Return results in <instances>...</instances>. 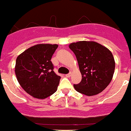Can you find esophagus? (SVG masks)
I'll return each mask as SVG.
<instances>
[{
    "label": "esophagus",
    "instance_id": "esophagus-1",
    "mask_svg": "<svg viewBox=\"0 0 131 131\" xmlns=\"http://www.w3.org/2000/svg\"><path fill=\"white\" fill-rule=\"evenodd\" d=\"M66 76L67 77H70L71 76V73H70H70L67 74H66Z\"/></svg>",
    "mask_w": 131,
    "mask_h": 131
}]
</instances>
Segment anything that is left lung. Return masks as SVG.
I'll return each mask as SVG.
<instances>
[{"instance_id": "8db88e82", "label": "left lung", "mask_w": 131, "mask_h": 131, "mask_svg": "<svg viewBox=\"0 0 131 131\" xmlns=\"http://www.w3.org/2000/svg\"><path fill=\"white\" fill-rule=\"evenodd\" d=\"M76 56L82 79L74 88L81 94L93 96L102 92L113 79L115 63L108 48L94 41L70 44Z\"/></svg>"}]
</instances>
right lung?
Wrapping results in <instances>:
<instances>
[{
	"mask_svg": "<svg viewBox=\"0 0 131 131\" xmlns=\"http://www.w3.org/2000/svg\"><path fill=\"white\" fill-rule=\"evenodd\" d=\"M57 48V44H38L18 56L16 76L23 89L33 97L46 99L57 90L61 77L55 74L51 61Z\"/></svg>",
	"mask_w": 131,
	"mask_h": 131,
	"instance_id": "obj_1",
	"label": "right lung"
}]
</instances>
